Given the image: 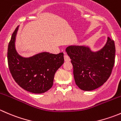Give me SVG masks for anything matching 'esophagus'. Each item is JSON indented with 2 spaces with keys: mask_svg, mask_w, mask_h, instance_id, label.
Segmentation results:
<instances>
[{
  "mask_svg": "<svg viewBox=\"0 0 121 121\" xmlns=\"http://www.w3.org/2000/svg\"><path fill=\"white\" fill-rule=\"evenodd\" d=\"M64 61L66 62H69V61H70V58H69V57H68V56H67V55L65 53H64Z\"/></svg>",
  "mask_w": 121,
  "mask_h": 121,
  "instance_id": "34e87169",
  "label": "esophagus"
}]
</instances>
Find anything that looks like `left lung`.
<instances>
[{"label":"left lung","instance_id":"1","mask_svg":"<svg viewBox=\"0 0 121 121\" xmlns=\"http://www.w3.org/2000/svg\"><path fill=\"white\" fill-rule=\"evenodd\" d=\"M65 51L71 60L75 84L81 90L98 88L110 77L115 64V46L109 37L97 52L84 46H68Z\"/></svg>","mask_w":121,"mask_h":121}]
</instances>
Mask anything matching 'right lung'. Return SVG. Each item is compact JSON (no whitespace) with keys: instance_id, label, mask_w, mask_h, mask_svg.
I'll list each match as a JSON object with an SVG mask.
<instances>
[{"instance_id":"add662e5","label":"right lung","mask_w":121,"mask_h":121,"mask_svg":"<svg viewBox=\"0 0 121 121\" xmlns=\"http://www.w3.org/2000/svg\"><path fill=\"white\" fill-rule=\"evenodd\" d=\"M18 29L19 26L8 45L9 70L14 81L24 90L35 94L44 93L53 86L55 73L64 63V54L43 52L28 58L22 57L15 48Z\"/></svg>"}]
</instances>
